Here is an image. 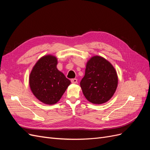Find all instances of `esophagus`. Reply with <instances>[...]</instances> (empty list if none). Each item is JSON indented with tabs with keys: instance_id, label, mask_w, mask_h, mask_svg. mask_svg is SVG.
I'll return each mask as SVG.
<instances>
[{
	"instance_id": "obj_1",
	"label": "esophagus",
	"mask_w": 150,
	"mask_h": 150,
	"mask_svg": "<svg viewBox=\"0 0 150 150\" xmlns=\"http://www.w3.org/2000/svg\"><path fill=\"white\" fill-rule=\"evenodd\" d=\"M71 83H72V84H76L77 83H78V79H71Z\"/></svg>"
}]
</instances>
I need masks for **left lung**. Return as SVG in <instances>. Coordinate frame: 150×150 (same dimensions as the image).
<instances>
[{
	"mask_svg": "<svg viewBox=\"0 0 150 150\" xmlns=\"http://www.w3.org/2000/svg\"><path fill=\"white\" fill-rule=\"evenodd\" d=\"M118 78L115 67L104 57H92L86 64L80 83L85 98L94 104L108 101L115 94Z\"/></svg>",
	"mask_w": 150,
	"mask_h": 150,
	"instance_id": "left-lung-1",
	"label": "left lung"
}]
</instances>
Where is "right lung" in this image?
Returning a JSON list of instances; mask_svg holds the SVG:
<instances>
[{
	"label": "right lung",
	"instance_id": "1",
	"mask_svg": "<svg viewBox=\"0 0 150 150\" xmlns=\"http://www.w3.org/2000/svg\"><path fill=\"white\" fill-rule=\"evenodd\" d=\"M57 64L55 56H44L35 63L29 76V86L33 94L40 101L49 105L59 101L71 84L57 69Z\"/></svg>",
	"mask_w": 150,
	"mask_h": 150
}]
</instances>
